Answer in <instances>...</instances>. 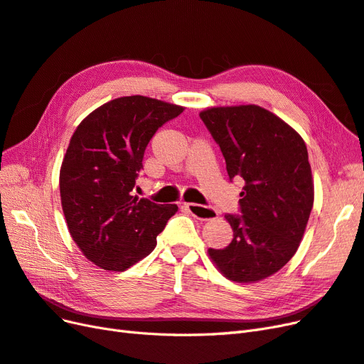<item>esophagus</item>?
Here are the masks:
<instances>
[{"mask_svg": "<svg viewBox=\"0 0 364 364\" xmlns=\"http://www.w3.org/2000/svg\"><path fill=\"white\" fill-rule=\"evenodd\" d=\"M182 208L185 209V211H188L193 217L199 218V220H214L218 215L215 209L197 205V203H183Z\"/></svg>", "mask_w": 364, "mask_h": 364, "instance_id": "34e87169", "label": "esophagus"}]
</instances>
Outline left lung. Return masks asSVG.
Returning a JSON list of instances; mask_svg holds the SVG:
<instances>
[{
  "instance_id": "1",
  "label": "left lung",
  "mask_w": 364,
  "mask_h": 364,
  "mask_svg": "<svg viewBox=\"0 0 364 364\" xmlns=\"http://www.w3.org/2000/svg\"><path fill=\"white\" fill-rule=\"evenodd\" d=\"M199 115L223 153L229 178L245 181L243 215H225L234 238L225 249H208L209 258L234 282L266 279L293 258L313 209L305 142L257 105L208 107Z\"/></svg>"
}]
</instances>
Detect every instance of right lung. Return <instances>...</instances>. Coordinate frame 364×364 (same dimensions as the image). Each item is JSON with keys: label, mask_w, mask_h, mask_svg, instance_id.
I'll return each mask as SVG.
<instances>
[{"label": "right lung", "mask_w": 364, "mask_h": 364, "mask_svg": "<svg viewBox=\"0 0 364 364\" xmlns=\"http://www.w3.org/2000/svg\"><path fill=\"white\" fill-rule=\"evenodd\" d=\"M183 107L144 95L119 97L77 126L59 185L67 226L83 255L103 270L124 272L156 247L178 205L132 196L151 136Z\"/></svg>", "instance_id": "add662e5"}]
</instances>
